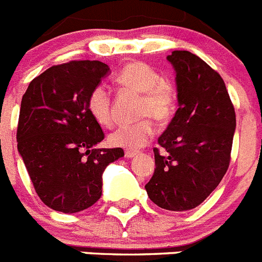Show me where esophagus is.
I'll list each match as a JSON object with an SVG mask.
<instances>
[{"label": "esophagus", "mask_w": 262, "mask_h": 262, "mask_svg": "<svg viewBox=\"0 0 262 262\" xmlns=\"http://www.w3.org/2000/svg\"><path fill=\"white\" fill-rule=\"evenodd\" d=\"M138 154H139L138 151H126V152H124V156H126L127 159H131V157L136 156Z\"/></svg>", "instance_id": "34e87169"}]
</instances>
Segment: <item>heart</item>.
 I'll use <instances>...</instances> for the list:
<instances>
[{"instance_id":"b5f03b06","label":"heart","mask_w":262,"mask_h":262,"mask_svg":"<svg viewBox=\"0 0 262 262\" xmlns=\"http://www.w3.org/2000/svg\"><path fill=\"white\" fill-rule=\"evenodd\" d=\"M120 88L142 94L139 115L144 117L135 123L122 124L108 136V142L124 149H138L147 144L155 135L152 118L165 122L172 117L177 106V90L170 81L163 78L154 67L142 61L128 62L118 73ZM88 108L97 123L108 127L113 123V101L107 88L97 85L89 94Z\"/></svg>"}]
</instances>
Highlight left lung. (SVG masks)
Wrapping results in <instances>:
<instances>
[{"mask_svg":"<svg viewBox=\"0 0 262 262\" xmlns=\"http://www.w3.org/2000/svg\"><path fill=\"white\" fill-rule=\"evenodd\" d=\"M178 110L159 138L155 173L145 185L161 209H195L216 189L230 166L236 115L223 78L189 51H173Z\"/></svg>","mask_w":262,"mask_h":262,"instance_id":"8db88e82","label":"left lung"}]
</instances>
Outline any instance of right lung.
Listing matches in <instances>:
<instances>
[{
	"label": "right lung",
	"mask_w": 262,
	"mask_h": 262,
	"mask_svg": "<svg viewBox=\"0 0 262 262\" xmlns=\"http://www.w3.org/2000/svg\"><path fill=\"white\" fill-rule=\"evenodd\" d=\"M98 60L53 66L30 82L22 97L18 151L41 202L78 212L102 195V173L124 156L122 148H96L105 138L90 115V92L107 75Z\"/></svg>",
	"instance_id": "right-lung-1"
}]
</instances>
